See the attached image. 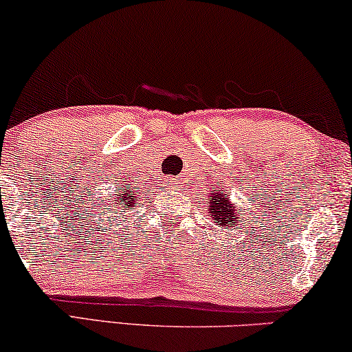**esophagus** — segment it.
<instances>
[{"instance_id":"34e87169","label":"esophagus","mask_w":352,"mask_h":352,"mask_svg":"<svg viewBox=\"0 0 352 352\" xmlns=\"http://www.w3.org/2000/svg\"><path fill=\"white\" fill-rule=\"evenodd\" d=\"M175 184H176L175 181H168V187H170V189H173V187H175Z\"/></svg>"}]
</instances>
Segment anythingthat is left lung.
Listing matches in <instances>:
<instances>
[{
  "mask_svg": "<svg viewBox=\"0 0 352 352\" xmlns=\"http://www.w3.org/2000/svg\"><path fill=\"white\" fill-rule=\"evenodd\" d=\"M206 211L218 228L235 229V226L243 223L242 213L230 201L228 192H224L223 187H216V190H211V194L206 197Z\"/></svg>",
  "mask_w": 352,
  "mask_h": 352,
  "instance_id": "1",
  "label": "left lung"
}]
</instances>
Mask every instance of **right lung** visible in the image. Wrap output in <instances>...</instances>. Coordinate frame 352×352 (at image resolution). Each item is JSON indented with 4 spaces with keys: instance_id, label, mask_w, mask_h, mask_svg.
<instances>
[{
    "instance_id": "add662e5",
    "label": "right lung",
    "mask_w": 352,
    "mask_h": 352,
    "mask_svg": "<svg viewBox=\"0 0 352 352\" xmlns=\"http://www.w3.org/2000/svg\"><path fill=\"white\" fill-rule=\"evenodd\" d=\"M124 184H126V181H124ZM117 192L118 194H113V201L110 204L112 208H107L109 211H112V213L117 214V211L120 210H124V213L129 210H134V206L138 205L139 201V192L138 190H133V187L129 186H120L117 187Z\"/></svg>"
}]
</instances>
